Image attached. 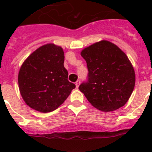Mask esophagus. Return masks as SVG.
I'll return each instance as SVG.
<instances>
[{
    "instance_id": "obj_1",
    "label": "esophagus",
    "mask_w": 152,
    "mask_h": 152,
    "mask_svg": "<svg viewBox=\"0 0 152 152\" xmlns=\"http://www.w3.org/2000/svg\"><path fill=\"white\" fill-rule=\"evenodd\" d=\"M80 80H77L76 82V88H78L79 85H80Z\"/></svg>"
}]
</instances>
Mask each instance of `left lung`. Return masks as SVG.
Instances as JSON below:
<instances>
[{"label":"left lung","instance_id":"left-lung-1","mask_svg":"<svg viewBox=\"0 0 152 152\" xmlns=\"http://www.w3.org/2000/svg\"><path fill=\"white\" fill-rule=\"evenodd\" d=\"M87 62V80L79 89L91 105L104 112L125 105L134 89L135 72L125 53L108 41H101L81 52Z\"/></svg>","mask_w":152,"mask_h":152}]
</instances>
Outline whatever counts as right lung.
<instances>
[{
	"instance_id": "right-lung-1",
	"label": "right lung",
	"mask_w": 152,
	"mask_h": 152,
	"mask_svg": "<svg viewBox=\"0 0 152 152\" xmlns=\"http://www.w3.org/2000/svg\"><path fill=\"white\" fill-rule=\"evenodd\" d=\"M61 47L47 44L33 52L20 68L18 83L25 102L48 113L61 106L76 88L68 80Z\"/></svg>"
}]
</instances>
